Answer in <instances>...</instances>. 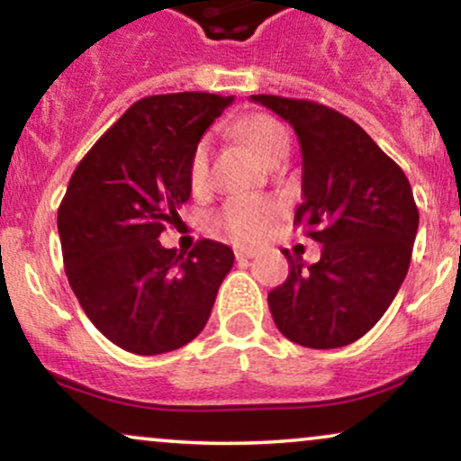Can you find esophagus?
Wrapping results in <instances>:
<instances>
[{"label": "esophagus", "mask_w": 461, "mask_h": 461, "mask_svg": "<svg viewBox=\"0 0 461 461\" xmlns=\"http://www.w3.org/2000/svg\"><path fill=\"white\" fill-rule=\"evenodd\" d=\"M256 256V249H236V260H251Z\"/></svg>", "instance_id": "obj_1"}]
</instances>
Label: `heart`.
I'll return each instance as SVG.
<instances>
[{
	"instance_id": "b5f03b06",
	"label": "heart",
	"mask_w": 461,
	"mask_h": 461,
	"mask_svg": "<svg viewBox=\"0 0 461 461\" xmlns=\"http://www.w3.org/2000/svg\"><path fill=\"white\" fill-rule=\"evenodd\" d=\"M234 131L242 140L251 147L264 162L273 164L282 158L288 156L290 151V136L288 131L277 119L271 114H251L240 119L234 125ZM188 177L193 188H203L210 177V142L199 140L197 147L193 149L188 164ZM279 208L273 201L258 199V197H236L230 199L221 208L219 225L230 234L231 238L240 242H253L258 240L268 225L273 223L277 216Z\"/></svg>"
}]
</instances>
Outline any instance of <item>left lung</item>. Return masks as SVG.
<instances>
[{
  "label": "left lung",
  "mask_w": 461,
  "mask_h": 461,
  "mask_svg": "<svg viewBox=\"0 0 461 461\" xmlns=\"http://www.w3.org/2000/svg\"><path fill=\"white\" fill-rule=\"evenodd\" d=\"M293 125L301 145L303 203L294 223L321 242V260L288 251L290 273L268 293L288 340L347 347L384 316L410 268L418 208L405 173L356 121L322 104L251 95Z\"/></svg>",
  "instance_id": "obj_1"
}]
</instances>
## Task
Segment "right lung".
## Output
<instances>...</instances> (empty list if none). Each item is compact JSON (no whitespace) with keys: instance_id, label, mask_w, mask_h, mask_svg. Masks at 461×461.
Listing matches in <instances>:
<instances>
[{"instance_id":"add662e5","label":"right lung","mask_w":461,"mask_h":461,"mask_svg":"<svg viewBox=\"0 0 461 461\" xmlns=\"http://www.w3.org/2000/svg\"><path fill=\"white\" fill-rule=\"evenodd\" d=\"M231 102L210 93L140 99L68 179L58 208L68 284L93 325L136 356L197 338L234 267L223 242L203 238L182 256L158 240L190 197L193 149Z\"/></svg>"}]
</instances>
